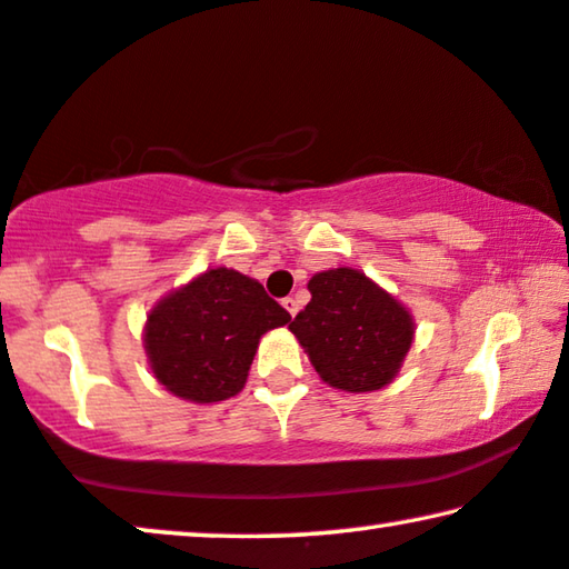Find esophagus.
Returning <instances> with one entry per match:
<instances>
[{"mask_svg": "<svg viewBox=\"0 0 569 569\" xmlns=\"http://www.w3.org/2000/svg\"><path fill=\"white\" fill-rule=\"evenodd\" d=\"M283 307H286V311L291 313V317H296V311H299V301L293 299V296H286L283 299Z\"/></svg>", "mask_w": 569, "mask_h": 569, "instance_id": "obj_1", "label": "esophagus"}]
</instances>
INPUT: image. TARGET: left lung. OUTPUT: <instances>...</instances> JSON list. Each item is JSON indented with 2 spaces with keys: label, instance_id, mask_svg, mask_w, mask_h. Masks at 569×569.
Here are the masks:
<instances>
[{
  "label": "left lung",
  "instance_id": "obj_1",
  "mask_svg": "<svg viewBox=\"0 0 569 569\" xmlns=\"http://www.w3.org/2000/svg\"><path fill=\"white\" fill-rule=\"evenodd\" d=\"M309 291L311 301L288 329L321 380L350 393L391 383L413 339L409 311L352 268L317 273Z\"/></svg>",
  "mask_w": 569,
  "mask_h": 569
}]
</instances>
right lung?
Wrapping results in <instances>:
<instances>
[{
    "label": "right lung",
    "instance_id": "right-lung-1",
    "mask_svg": "<svg viewBox=\"0 0 569 569\" xmlns=\"http://www.w3.org/2000/svg\"><path fill=\"white\" fill-rule=\"evenodd\" d=\"M288 321L258 281L211 268L150 311L146 350L168 391L214 403L242 391L260 337Z\"/></svg>",
    "mask_w": 569,
    "mask_h": 569
}]
</instances>
